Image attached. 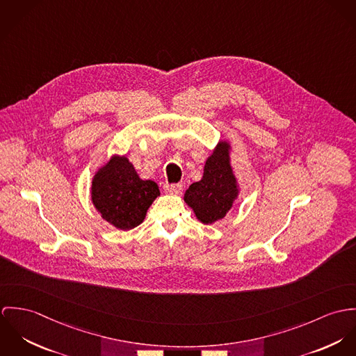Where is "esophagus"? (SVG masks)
Wrapping results in <instances>:
<instances>
[{
  "mask_svg": "<svg viewBox=\"0 0 356 356\" xmlns=\"http://www.w3.org/2000/svg\"><path fill=\"white\" fill-rule=\"evenodd\" d=\"M163 190H165V193H168V194L179 195V194H181L183 187H181V184H165V186H163Z\"/></svg>",
  "mask_w": 356,
  "mask_h": 356,
  "instance_id": "34e87169",
  "label": "esophagus"
}]
</instances>
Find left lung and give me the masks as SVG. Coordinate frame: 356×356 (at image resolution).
<instances>
[{
  "mask_svg": "<svg viewBox=\"0 0 356 356\" xmlns=\"http://www.w3.org/2000/svg\"><path fill=\"white\" fill-rule=\"evenodd\" d=\"M231 145L218 142L204 162L203 176L184 194L186 203L202 224H214L224 218L238 195V186L229 157Z\"/></svg>",
  "mask_w": 356,
  "mask_h": 356,
  "instance_id": "8db88e82",
  "label": "left lung"
}]
</instances>
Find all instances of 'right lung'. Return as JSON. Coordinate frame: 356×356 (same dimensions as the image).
<instances>
[{
	"label": "right lung",
	"instance_id": "add662e5",
	"mask_svg": "<svg viewBox=\"0 0 356 356\" xmlns=\"http://www.w3.org/2000/svg\"><path fill=\"white\" fill-rule=\"evenodd\" d=\"M157 197V183L142 180L124 156H113L92 177L91 200L95 209L105 221L121 231L142 224Z\"/></svg>",
	"mask_w": 356,
	"mask_h": 356
}]
</instances>
